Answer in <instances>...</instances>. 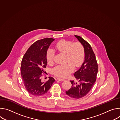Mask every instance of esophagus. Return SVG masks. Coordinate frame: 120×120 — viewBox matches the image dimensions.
Returning <instances> with one entry per match:
<instances>
[{"label": "esophagus", "instance_id": "esophagus-1", "mask_svg": "<svg viewBox=\"0 0 120 120\" xmlns=\"http://www.w3.org/2000/svg\"><path fill=\"white\" fill-rule=\"evenodd\" d=\"M57 80L58 81H64V79H61V78H58L57 79Z\"/></svg>", "mask_w": 120, "mask_h": 120}]
</instances>
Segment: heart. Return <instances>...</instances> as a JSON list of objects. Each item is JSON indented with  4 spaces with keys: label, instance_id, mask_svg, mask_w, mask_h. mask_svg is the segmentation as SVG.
Returning <instances> with one entry per match:
<instances>
[{
    "label": "heart",
    "instance_id": "heart-1",
    "mask_svg": "<svg viewBox=\"0 0 120 120\" xmlns=\"http://www.w3.org/2000/svg\"><path fill=\"white\" fill-rule=\"evenodd\" d=\"M56 50L59 52L66 54L65 64L58 65L53 69L54 74L58 77H64L69 75L75 67H79L84 59V49L82 45L79 42L73 43L71 41L62 40L55 45ZM55 53L52 49H49L46 53L47 62H53Z\"/></svg>",
    "mask_w": 120,
    "mask_h": 120
}]
</instances>
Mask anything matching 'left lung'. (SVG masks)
Instances as JSON below:
<instances>
[{
	"mask_svg": "<svg viewBox=\"0 0 120 120\" xmlns=\"http://www.w3.org/2000/svg\"><path fill=\"white\" fill-rule=\"evenodd\" d=\"M84 49V61L80 69L74 73L76 81H70L72 86L66 91L70 97L79 99L86 95L94 84L98 67L96 57L90 44L78 36H75Z\"/></svg>",
	"mask_w": 120,
	"mask_h": 120,
	"instance_id": "1",
	"label": "left lung"
}]
</instances>
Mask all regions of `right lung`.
I'll list each match as a JSON object with an SVG mask.
<instances>
[{"instance_id": "right-lung-1", "label": "right lung", "mask_w": 120, "mask_h": 120, "mask_svg": "<svg viewBox=\"0 0 120 120\" xmlns=\"http://www.w3.org/2000/svg\"><path fill=\"white\" fill-rule=\"evenodd\" d=\"M54 39L46 38L33 44L24 55L21 62V74L24 86L29 94L34 96L45 94L55 80L49 77L46 82L41 81L47 65L46 53Z\"/></svg>"}]
</instances>
